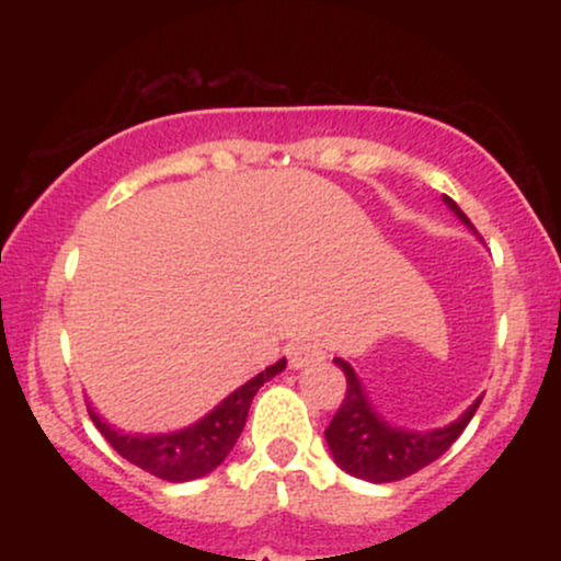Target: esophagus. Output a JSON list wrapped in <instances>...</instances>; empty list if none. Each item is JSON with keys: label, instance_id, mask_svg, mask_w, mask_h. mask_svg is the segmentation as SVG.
Here are the masks:
<instances>
[{"label": "esophagus", "instance_id": "esophagus-1", "mask_svg": "<svg viewBox=\"0 0 561 561\" xmlns=\"http://www.w3.org/2000/svg\"><path fill=\"white\" fill-rule=\"evenodd\" d=\"M327 362V351L319 340H298L289 345V366L293 369H308V366H319Z\"/></svg>", "mask_w": 561, "mask_h": 561}]
</instances>
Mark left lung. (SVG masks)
Wrapping results in <instances>:
<instances>
[{"instance_id":"left-lung-1","label":"left lung","mask_w":561,"mask_h":561,"mask_svg":"<svg viewBox=\"0 0 561 561\" xmlns=\"http://www.w3.org/2000/svg\"><path fill=\"white\" fill-rule=\"evenodd\" d=\"M443 203L454 210L465 227L474 231L472 221L454 199L443 195ZM334 364L343 369L347 388L343 405L332 416L330 427L324 430L327 446L332 450L334 465L366 482H396L433 465L435 459H440L454 446L456 437L465 433V427L482 401V396L474 398V403L469 405L465 414L446 424V427L424 430V433L403 430L390 424L371 405L362 379H358L351 364L343 362V358H334Z\"/></svg>"}]
</instances>
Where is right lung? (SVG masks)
<instances>
[{
	"mask_svg": "<svg viewBox=\"0 0 561 561\" xmlns=\"http://www.w3.org/2000/svg\"><path fill=\"white\" fill-rule=\"evenodd\" d=\"M287 362L266 366L261 375L229 392L214 411L197 420L190 427L176 430V433H160V435H137V433H121L113 424H107L100 414L89 405V416H92L94 427L105 435V440L131 461L134 467L145 469V472L156 474L160 480L169 482H190L205 478L221 465L224 459L234 448L237 437L242 435L244 422H248L250 403H253L255 392L263 388V382L274 379L279 371H285Z\"/></svg>",
	"mask_w": 561,
	"mask_h": 561,
	"instance_id": "add662e5",
	"label": "right lung"
}]
</instances>
